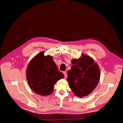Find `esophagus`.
<instances>
[{
    "label": "esophagus",
    "instance_id": "34e87169",
    "mask_svg": "<svg viewBox=\"0 0 123 123\" xmlns=\"http://www.w3.org/2000/svg\"><path fill=\"white\" fill-rule=\"evenodd\" d=\"M63 73H64V74L65 78V79H66V78L67 77V72L66 71H64V72H63Z\"/></svg>",
    "mask_w": 123,
    "mask_h": 123
}]
</instances>
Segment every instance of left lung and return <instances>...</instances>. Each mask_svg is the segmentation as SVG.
<instances>
[{"label":"left lung","instance_id":"1","mask_svg":"<svg viewBox=\"0 0 123 123\" xmlns=\"http://www.w3.org/2000/svg\"><path fill=\"white\" fill-rule=\"evenodd\" d=\"M71 62L73 65L68 71L69 87L80 98L87 96L98 84L100 79L99 67L91 57L85 54Z\"/></svg>","mask_w":123,"mask_h":123}]
</instances>
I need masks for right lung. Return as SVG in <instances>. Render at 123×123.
Returning a JSON list of instances; mask_svg holds the SVG:
<instances>
[{
  "label": "right lung",
  "instance_id": "add662e5",
  "mask_svg": "<svg viewBox=\"0 0 123 123\" xmlns=\"http://www.w3.org/2000/svg\"><path fill=\"white\" fill-rule=\"evenodd\" d=\"M28 84L36 93L42 96L53 92L57 81L64 77L49 55L44 56L42 51L37 54L29 62L26 70Z\"/></svg>",
  "mask_w": 123,
  "mask_h": 123
}]
</instances>
